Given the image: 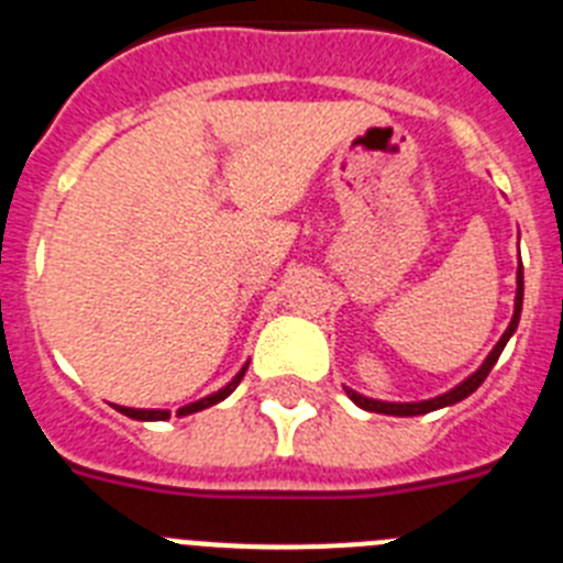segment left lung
<instances>
[{
  "label": "left lung",
  "instance_id": "1",
  "mask_svg": "<svg viewBox=\"0 0 563 563\" xmlns=\"http://www.w3.org/2000/svg\"><path fill=\"white\" fill-rule=\"evenodd\" d=\"M521 298H525V273H521V265H519V276H516V310H514V318H510V327H507L505 335L499 338V343H496L494 352H490V355L485 357V363H482L479 369H476L474 375L467 377V380H462L460 386H456V389L445 391V395L434 397V400H422V402H383V400H369V397L357 395V391H352V389H346V395H350L352 402H355V406H361L363 411H375V415H395V417L429 415V411L442 409V406H451V402L465 400L467 395H474V391L479 389L482 383H485V377L490 375V369H494L496 361H499L501 350H505V343L510 341V335H514L516 327H519Z\"/></svg>",
  "mask_w": 563,
  "mask_h": 563
}]
</instances>
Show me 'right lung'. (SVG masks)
Listing matches in <instances>:
<instances>
[{
    "instance_id": "obj_1",
    "label": "right lung",
    "mask_w": 563,
    "mask_h": 563,
    "mask_svg": "<svg viewBox=\"0 0 563 563\" xmlns=\"http://www.w3.org/2000/svg\"><path fill=\"white\" fill-rule=\"evenodd\" d=\"M247 369V366H245ZM245 369L239 372L236 377H233L231 383H228L225 389H220V391H213V395H208V397H202V400H197V402H188V406H183L180 411H177V415H194V411H202V409H208V406H213V402H220V400H225L228 395H231L233 389H236L239 386V380H242V377H245ZM114 409L121 411V415H126V417H132V420H168V417H172V411H154V409H126V406H114Z\"/></svg>"
}]
</instances>
